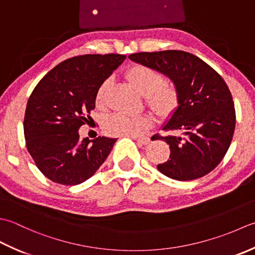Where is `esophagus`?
Masks as SVG:
<instances>
[{
	"label": "esophagus",
	"instance_id": "obj_1",
	"mask_svg": "<svg viewBox=\"0 0 255 255\" xmlns=\"http://www.w3.org/2000/svg\"><path fill=\"white\" fill-rule=\"evenodd\" d=\"M134 139H136L137 143L142 144V145H147L150 142V138L147 136H142V137H133Z\"/></svg>",
	"mask_w": 255,
	"mask_h": 255
}]
</instances>
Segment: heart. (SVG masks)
<instances>
[{
    "label": "heart",
    "mask_w": 255,
    "mask_h": 255,
    "mask_svg": "<svg viewBox=\"0 0 255 255\" xmlns=\"http://www.w3.org/2000/svg\"><path fill=\"white\" fill-rule=\"evenodd\" d=\"M135 89L144 96L146 105L158 114L170 112L177 103L178 92L170 82L165 81V77L156 69L145 65H135L126 74ZM111 81L107 79L99 86L96 93V105H106L107 95ZM152 126V119L147 116L128 117L124 114H114L105 122V129L114 136H137Z\"/></svg>",
    "instance_id": "heart-1"
}]
</instances>
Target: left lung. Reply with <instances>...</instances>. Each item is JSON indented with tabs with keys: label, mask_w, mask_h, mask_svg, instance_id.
<instances>
[{
	"label": "left lung",
	"mask_w": 255,
	"mask_h": 255,
	"mask_svg": "<svg viewBox=\"0 0 255 255\" xmlns=\"http://www.w3.org/2000/svg\"><path fill=\"white\" fill-rule=\"evenodd\" d=\"M128 58L167 76L178 92V107L153 139L169 144L160 173L176 180H193L209 174L225 157L236 128L231 92L218 72L199 57L183 50L137 53ZM181 132V135L178 133Z\"/></svg>",
	"instance_id": "1"
}]
</instances>
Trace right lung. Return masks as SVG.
<instances>
[{"instance_id": "1", "label": "right lung", "mask_w": 255, "mask_h": 255, "mask_svg": "<svg viewBox=\"0 0 255 255\" xmlns=\"http://www.w3.org/2000/svg\"><path fill=\"white\" fill-rule=\"evenodd\" d=\"M127 56L82 55L57 65L35 87L26 106V147L38 169L54 183L74 186L95 175L117 138L81 139L99 86Z\"/></svg>"}]
</instances>
